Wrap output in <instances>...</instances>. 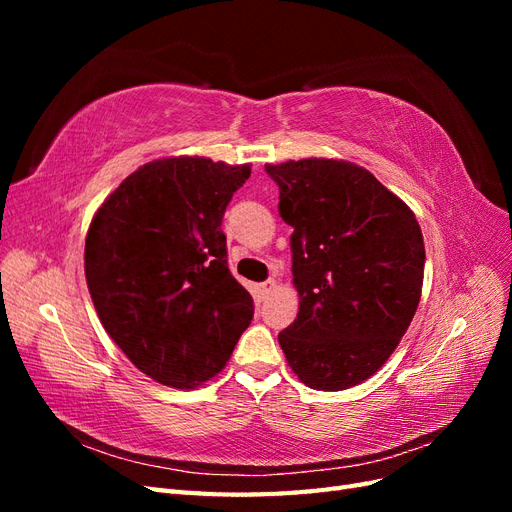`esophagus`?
<instances>
[{
  "instance_id": "1",
  "label": "esophagus",
  "mask_w": 512,
  "mask_h": 512,
  "mask_svg": "<svg viewBox=\"0 0 512 512\" xmlns=\"http://www.w3.org/2000/svg\"><path fill=\"white\" fill-rule=\"evenodd\" d=\"M273 290H275V282H273V280H267V282H262V284H258V286L254 288V294H256L258 301H265Z\"/></svg>"
}]
</instances>
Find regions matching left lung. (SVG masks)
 <instances>
[{"label":"left lung","mask_w":512,"mask_h":512,"mask_svg":"<svg viewBox=\"0 0 512 512\" xmlns=\"http://www.w3.org/2000/svg\"><path fill=\"white\" fill-rule=\"evenodd\" d=\"M292 226L299 314L277 339L309 389L344 391L386 363L421 301L425 245L404 200L344 160L265 164Z\"/></svg>","instance_id":"obj_1"}]
</instances>
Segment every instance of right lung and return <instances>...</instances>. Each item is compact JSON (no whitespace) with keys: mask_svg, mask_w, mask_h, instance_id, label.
<instances>
[{"mask_svg":"<svg viewBox=\"0 0 512 512\" xmlns=\"http://www.w3.org/2000/svg\"><path fill=\"white\" fill-rule=\"evenodd\" d=\"M250 164L162 158L123 179L91 220L87 288L102 327L156 382L213 378L250 327L254 301L228 269L224 211Z\"/></svg>","mask_w":512,"mask_h":512,"instance_id":"obj_1","label":"right lung"}]
</instances>
